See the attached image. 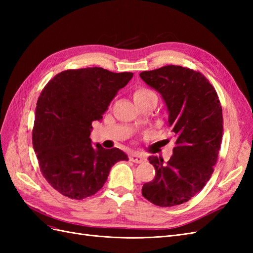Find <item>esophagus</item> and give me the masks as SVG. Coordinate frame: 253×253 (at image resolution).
I'll return each instance as SVG.
<instances>
[{
    "label": "esophagus",
    "instance_id": "esophagus-1",
    "mask_svg": "<svg viewBox=\"0 0 253 253\" xmlns=\"http://www.w3.org/2000/svg\"><path fill=\"white\" fill-rule=\"evenodd\" d=\"M128 158H129V160H131V162L136 163V164H141V163H143L144 160H145V157H144V156H142V155H140V154H136V153H134V154L129 155Z\"/></svg>",
    "mask_w": 253,
    "mask_h": 253
}]
</instances>
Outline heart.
<instances>
[{
    "mask_svg": "<svg viewBox=\"0 0 253 253\" xmlns=\"http://www.w3.org/2000/svg\"><path fill=\"white\" fill-rule=\"evenodd\" d=\"M133 98L137 105H140L144 102L154 100L157 102V95L154 90L144 86H137L133 90Z\"/></svg>",
    "mask_w": 253,
    "mask_h": 253,
    "instance_id": "b5f03b06",
    "label": "heart"
}]
</instances>
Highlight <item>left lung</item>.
<instances>
[{
  "instance_id": "left-lung-1",
  "label": "left lung",
  "mask_w": 253,
  "mask_h": 253,
  "mask_svg": "<svg viewBox=\"0 0 253 253\" xmlns=\"http://www.w3.org/2000/svg\"><path fill=\"white\" fill-rule=\"evenodd\" d=\"M140 78L162 95L175 138L168 163L150 156L156 174L144 183L142 195L159 207L188 202L213 173L223 136V113L216 90L200 72L167 65L142 72Z\"/></svg>"
}]
</instances>
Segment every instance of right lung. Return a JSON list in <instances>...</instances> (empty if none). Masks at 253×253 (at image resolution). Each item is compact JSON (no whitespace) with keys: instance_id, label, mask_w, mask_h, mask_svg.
I'll return each instance as SVG.
<instances>
[{"instance_id":"add662e5","label":"right lung","mask_w":253,"mask_h":253,"mask_svg":"<svg viewBox=\"0 0 253 253\" xmlns=\"http://www.w3.org/2000/svg\"><path fill=\"white\" fill-rule=\"evenodd\" d=\"M133 73L101 67L68 70L56 75L38 99L33 145L40 170L62 195L83 200L105 183L111 168L127 160L121 150L91 144V122L102 119L118 90Z\"/></svg>"}]
</instances>
